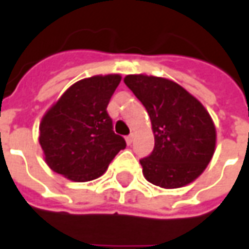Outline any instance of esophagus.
<instances>
[{"mask_svg": "<svg viewBox=\"0 0 249 249\" xmlns=\"http://www.w3.org/2000/svg\"><path fill=\"white\" fill-rule=\"evenodd\" d=\"M125 140H126V144H128V145H130V144L133 142V135L126 136V139H125Z\"/></svg>", "mask_w": 249, "mask_h": 249, "instance_id": "34e87169", "label": "esophagus"}]
</instances>
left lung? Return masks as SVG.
<instances>
[{"mask_svg": "<svg viewBox=\"0 0 249 249\" xmlns=\"http://www.w3.org/2000/svg\"><path fill=\"white\" fill-rule=\"evenodd\" d=\"M124 82L151 117L155 148L140 160L146 180L167 189L192 183L207 168L216 145L208 112L183 87L167 78L129 74Z\"/></svg>", "mask_w": 249, "mask_h": 249, "instance_id": "left-lung-1", "label": "left lung"}]
</instances>
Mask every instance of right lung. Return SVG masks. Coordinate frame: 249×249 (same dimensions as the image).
I'll return each mask as SVG.
<instances>
[{
    "label": "right lung",
    "mask_w": 249,
    "mask_h": 249,
    "mask_svg": "<svg viewBox=\"0 0 249 249\" xmlns=\"http://www.w3.org/2000/svg\"><path fill=\"white\" fill-rule=\"evenodd\" d=\"M120 74L93 76L73 84L40 124V144L51 169L71 181L100 178L126 146L113 132L107 107Z\"/></svg>",
    "instance_id": "add662e5"
}]
</instances>
